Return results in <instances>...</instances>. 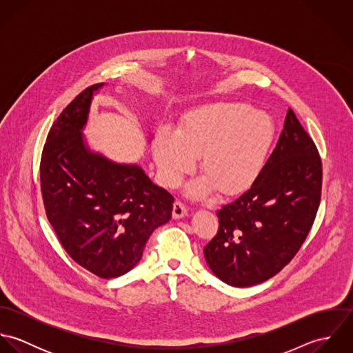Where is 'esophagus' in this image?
<instances>
[{
    "label": "esophagus",
    "mask_w": 353,
    "mask_h": 353,
    "mask_svg": "<svg viewBox=\"0 0 353 353\" xmlns=\"http://www.w3.org/2000/svg\"><path fill=\"white\" fill-rule=\"evenodd\" d=\"M185 216H188V209L182 202H174V208H172V217L174 219H183Z\"/></svg>",
    "instance_id": "esophagus-1"
}]
</instances>
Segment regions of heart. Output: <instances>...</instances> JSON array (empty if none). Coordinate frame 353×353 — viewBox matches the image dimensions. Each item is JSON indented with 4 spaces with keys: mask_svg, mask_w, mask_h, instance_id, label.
Masks as SVG:
<instances>
[{
    "mask_svg": "<svg viewBox=\"0 0 353 353\" xmlns=\"http://www.w3.org/2000/svg\"><path fill=\"white\" fill-rule=\"evenodd\" d=\"M274 139L276 123L266 111L242 101H216L186 112L178 130L160 129L152 139V156L164 188L178 186L200 156L203 175L185 193L194 200L216 190L235 197L261 178Z\"/></svg>",
    "mask_w": 353,
    "mask_h": 353,
    "instance_id": "1",
    "label": "heart"
}]
</instances>
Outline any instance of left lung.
<instances>
[{
    "label": "left lung",
    "mask_w": 353,
    "mask_h": 353,
    "mask_svg": "<svg viewBox=\"0 0 353 353\" xmlns=\"http://www.w3.org/2000/svg\"><path fill=\"white\" fill-rule=\"evenodd\" d=\"M315 144L288 108L284 129L256 183L217 210L219 231L203 248L223 283L252 287L277 274L299 252L321 201Z\"/></svg>",
    "instance_id": "left-lung-1"
}]
</instances>
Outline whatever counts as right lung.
<instances>
[{
  "mask_svg": "<svg viewBox=\"0 0 353 353\" xmlns=\"http://www.w3.org/2000/svg\"><path fill=\"white\" fill-rule=\"evenodd\" d=\"M103 87L83 91L57 118L42 152L41 188L62 248L91 273L114 279L140 262L152 232L170 221L174 197L139 164L88 145L83 132Z\"/></svg>",
  "mask_w": 353,
  "mask_h": 353,
  "instance_id": "right-lung-1",
  "label": "right lung"
}]
</instances>
